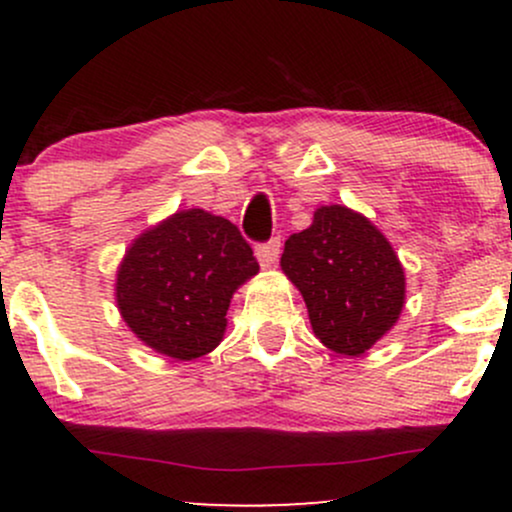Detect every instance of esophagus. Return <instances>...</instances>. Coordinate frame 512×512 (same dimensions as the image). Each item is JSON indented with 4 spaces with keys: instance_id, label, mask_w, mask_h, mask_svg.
<instances>
[{
    "instance_id": "34e87169",
    "label": "esophagus",
    "mask_w": 512,
    "mask_h": 512,
    "mask_svg": "<svg viewBox=\"0 0 512 512\" xmlns=\"http://www.w3.org/2000/svg\"><path fill=\"white\" fill-rule=\"evenodd\" d=\"M279 248H281V240L272 238L269 243H262L255 248L257 262H260L262 269H272L276 260H279Z\"/></svg>"
}]
</instances>
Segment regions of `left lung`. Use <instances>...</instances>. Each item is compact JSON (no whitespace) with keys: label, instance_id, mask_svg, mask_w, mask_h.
Instances as JSON below:
<instances>
[{"label":"left lung","instance_id":"left-lung-1","mask_svg":"<svg viewBox=\"0 0 512 512\" xmlns=\"http://www.w3.org/2000/svg\"><path fill=\"white\" fill-rule=\"evenodd\" d=\"M281 272L301 291L315 337L361 356L397 325L407 279L395 248L361 211L315 209L313 223L286 240Z\"/></svg>","mask_w":512,"mask_h":512}]
</instances>
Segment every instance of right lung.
Wrapping results in <instances>:
<instances>
[{"mask_svg":"<svg viewBox=\"0 0 512 512\" xmlns=\"http://www.w3.org/2000/svg\"><path fill=\"white\" fill-rule=\"evenodd\" d=\"M257 272L231 221L182 209L129 243L115 274V303L144 346L192 361L223 342L233 293Z\"/></svg>","mask_w":512,"mask_h":512,"instance_id":"right-lung-1","label":"right lung"}]
</instances>
